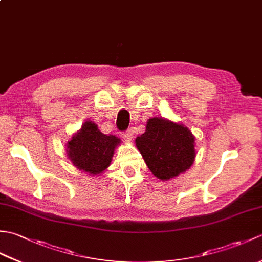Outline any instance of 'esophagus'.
<instances>
[{
  "mask_svg": "<svg viewBox=\"0 0 262 262\" xmlns=\"http://www.w3.org/2000/svg\"><path fill=\"white\" fill-rule=\"evenodd\" d=\"M121 137L124 138V140H125L126 142L132 141V138H133V133H132V130H126V132H124V133H121Z\"/></svg>",
  "mask_w": 262,
  "mask_h": 262,
  "instance_id": "34e87169",
  "label": "esophagus"
}]
</instances>
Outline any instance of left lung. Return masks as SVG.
Here are the masks:
<instances>
[{"label": "left lung", "mask_w": 262, "mask_h": 262, "mask_svg": "<svg viewBox=\"0 0 262 262\" xmlns=\"http://www.w3.org/2000/svg\"><path fill=\"white\" fill-rule=\"evenodd\" d=\"M136 146L148 169L160 180H170L186 172L194 161V136L186 126L154 117L136 138Z\"/></svg>", "instance_id": "8db88e82"}]
</instances>
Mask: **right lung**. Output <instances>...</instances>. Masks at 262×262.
<instances>
[{"instance_id": "obj_1", "label": "right lung", "mask_w": 262, "mask_h": 262, "mask_svg": "<svg viewBox=\"0 0 262 262\" xmlns=\"http://www.w3.org/2000/svg\"><path fill=\"white\" fill-rule=\"evenodd\" d=\"M120 143L118 137L102 134L93 121L88 120L66 144V152L75 168L97 176L110 165Z\"/></svg>"}]
</instances>
